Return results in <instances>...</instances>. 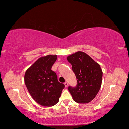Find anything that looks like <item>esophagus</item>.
Listing matches in <instances>:
<instances>
[{
  "label": "esophagus",
  "instance_id": "esophagus-1",
  "mask_svg": "<svg viewBox=\"0 0 129 129\" xmlns=\"http://www.w3.org/2000/svg\"><path fill=\"white\" fill-rule=\"evenodd\" d=\"M64 85H65V87H68V82H66L64 83Z\"/></svg>",
  "mask_w": 129,
  "mask_h": 129
}]
</instances>
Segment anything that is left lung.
I'll return each instance as SVG.
<instances>
[{
  "label": "left lung",
  "mask_w": 129,
  "mask_h": 129,
  "mask_svg": "<svg viewBox=\"0 0 129 129\" xmlns=\"http://www.w3.org/2000/svg\"><path fill=\"white\" fill-rule=\"evenodd\" d=\"M67 59L77 80V86L69 87V91L75 102L88 103L95 99L102 84L103 72L100 65L82 51L68 56Z\"/></svg>",
  "instance_id": "left-lung-1"
}]
</instances>
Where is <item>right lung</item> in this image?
Segmentation results:
<instances>
[{"label":"right lung","instance_id":"right-lung-1","mask_svg":"<svg viewBox=\"0 0 129 129\" xmlns=\"http://www.w3.org/2000/svg\"><path fill=\"white\" fill-rule=\"evenodd\" d=\"M57 59L56 55L42 56L26 70L24 76L26 86L34 100L45 107H52L59 101L64 85L57 80L51 70Z\"/></svg>","mask_w":129,"mask_h":129}]
</instances>
